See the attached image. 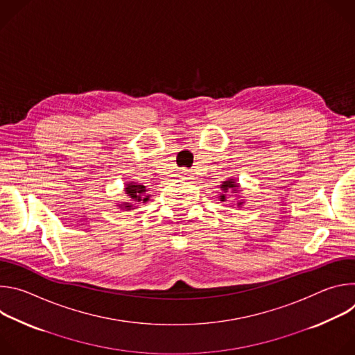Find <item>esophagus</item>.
<instances>
[{"label": "esophagus", "instance_id": "1", "mask_svg": "<svg viewBox=\"0 0 355 355\" xmlns=\"http://www.w3.org/2000/svg\"><path fill=\"white\" fill-rule=\"evenodd\" d=\"M181 175H188V171H187V170H184V171H181Z\"/></svg>", "mask_w": 355, "mask_h": 355}]
</instances>
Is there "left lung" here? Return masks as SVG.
<instances>
[{
    "label": "left lung",
    "mask_w": 355,
    "mask_h": 355,
    "mask_svg": "<svg viewBox=\"0 0 355 355\" xmlns=\"http://www.w3.org/2000/svg\"><path fill=\"white\" fill-rule=\"evenodd\" d=\"M220 189H222V192L219 193V199H220L222 202L226 200V195H229L230 192H237V191H240V189H239V184H237L236 180H233V178H229V180L223 181L222 185H220ZM241 205H243L241 200L237 202V207H239V208H240Z\"/></svg>",
    "instance_id": "left-lung-1"
}]
</instances>
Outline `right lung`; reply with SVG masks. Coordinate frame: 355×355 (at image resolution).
<instances>
[{"label": "right lung", "instance_id": "obj_1", "mask_svg": "<svg viewBox=\"0 0 355 355\" xmlns=\"http://www.w3.org/2000/svg\"><path fill=\"white\" fill-rule=\"evenodd\" d=\"M125 192L129 199H128V202H122V204L119 205L121 209L130 211V209H135L133 202L135 204H140V202H143L144 204V202L148 200V195L146 193L147 189L144 185H137L136 182H128Z\"/></svg>", "mask_w": 355, "mask_h": 355}]
</instances>
